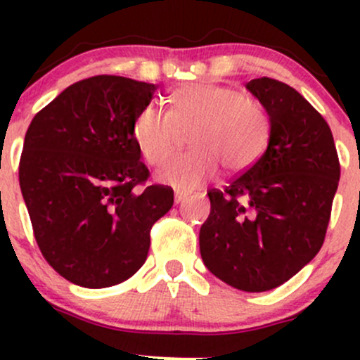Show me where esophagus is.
Instances as JSON below:
<instances>
[{
  "mask_svg": "<svg viewBox=\"0 0 360 360\" xmlns=\"http://www.w3.org/2000/svg\"><path fill=\"white\" fill-rule=\"evenodd\" d=\"M186 198H188V195L183 193V191H176V195H174V202L176 203H183Z\"/></svg>",
  "mask_w": 360,
  "mask_h": 360,
  "instance_id": "1",
  "label": "esophagus"
}]
</instances>
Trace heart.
Masks as SVG:
<instances>
[{
	"mask_svg": "<svg viewBox=\"0 0 360 360\" xmlns=\"http://www.w3.org/2000/svg\"><path fill=\"white\" fill-rule=\"evenodd\" d=\"M170 110L150 106L137 112L132 137L151 165L169 158L181 129L191 132L190 153L163 163L157 179L179 191H195L217 176L221 163L244 172L263 155L270 137V118L256 101L217 83H186L172 90Z\"/></svg>",
	"mask_w": 360,
	"mask_h": 360,
	"instance_id": "b5f03b06",
	"label": "heart"
}]
</instances>
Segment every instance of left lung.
<instances>
[{
	"label": "left lung",
	"mask_w": 360,
	"mask_h": 360,
	"mask_svg": "<svg viewBox=\"0 0 360 360\" xmlns=\"http://www.w3.org/2000/svg\"><path fill=\"white\" fill-rule=\"evenodd\" d=\"M245 89L270 118L268 146L224 191H207L200 254L228 285L263 292L288 282L321 250L340 162L328 122L292 86L256 78Z\"/></svg>",
	"instance_id": "left-lung-1"
}]
</instances>
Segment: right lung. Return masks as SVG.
<instances>
[{
    "label": "right lung",
    "instance_id": "1",
    "mask_svg": "<svg viewBox=\"0 0 360 360\" xmlns=\"http://www.w3.org/2000/svg\"><path fill=\"white\" fill-rule=\"evenodd\" d=\"M158 86L101 75L72 83L32 118L19 165L34 238L50 266L76 285L111 288L150 250L151 226L174 203L151 184L132 137Z\"/></svg>",
    "mask_w": 360,
    "mask_h": 360
}]
</instances>
